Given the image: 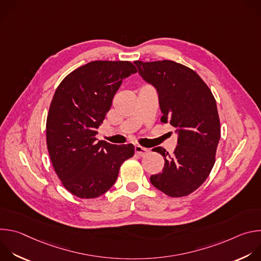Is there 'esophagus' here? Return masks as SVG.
Masks as SVG:
<instances>
[{
	"instance_id": "obj_1",
	"label": "esophagus",
	"mask_w": 261,
	"mask_h": 261,
	"mask_svg": "<svg viewBox=\"0 0 261 261\" xmlns=\"http://www.w3.org/2000/svg\"><path fill=\"white\" fill-rule=\"evenodd\" d=\"M134 151H135V153H136L138 156H141V157L145 156V155L147 154V152H148L147 148L142 147V146H140V145H135V146H134Z\"/></svg>"
}]
</instances>
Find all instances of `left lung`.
Listing matches in <instances>:
<instances>
[{
    "label": "left lung",
    "instance_id": "obj_1",
    "mask_svg": "<svg viewBox=\"0 0 261 261\" xmlns=\"http://www.w3.org/2000/svg\"><path fill=\"white\" fill-rule=\"evenodd\" d=\"M141 79L158 94L161 121L175 127L177 145L172 155L154 147L164 157L163 170L151 175V182L170 197L195 191L208 176L220 140L216 100L192 69L173 61H135Z\"/></svg>",
    "mask_w": 261,
    "mask_h": 261
}]
</instances>
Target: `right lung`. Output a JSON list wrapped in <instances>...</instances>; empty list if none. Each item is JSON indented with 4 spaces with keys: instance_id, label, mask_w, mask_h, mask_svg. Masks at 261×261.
<instances>
[{
    "instance_id": "1",
    "label": "right lung",
    "mask_w": 261,
    "mask_h": 261,
    "mask_svg": "<svg viewBox=\"0 0 261 261\" xmlns=\"http://www.w3.org/2000/svg\"><path fill=\"white\" fill-rule=\"evenodd\" d=\"M136 73L130 62L94 61L72 71L60 84L46 120L51 163L64 187L81 198H96L117 180L134 145L97 141L99 128L123 80Z\"/></svg>"
}]
</instances>
